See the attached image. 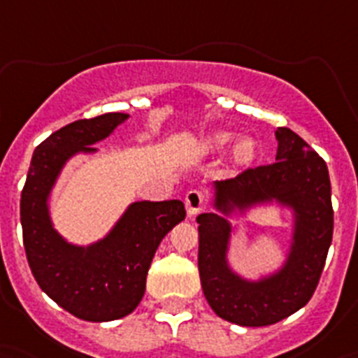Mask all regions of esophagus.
<instances>
[{"instance_id":"34e87169","label":"esophagus","mask_w":358,"mask_h":358,"mask_svg":"<svg viewBox=\"0 0 358 358\" xmlns=\"http://www.w3.org/2000/svg\"><path fill=\"white\" fill-rule=\"evenodd\" d=\"M205 203H207V196L201 191H198V189H192V191L185 194V209H187V214H191V216L200 213L205 207Z\"/></svg>"}]
</instances>
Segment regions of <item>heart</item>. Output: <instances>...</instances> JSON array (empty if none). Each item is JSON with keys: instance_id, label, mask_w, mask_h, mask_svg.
<instances>
[{"instance_id": "1", "label": "heart", "mask_w": 358, "mask_h": 358, "mask_svg": "<svg viewBox=\"0 0 358 358\" xmlns=\"http://www.w3.org/2000/svg\"><path fill=\"white\" fill-rule=\"evenodd\" d=\"M234 141V135L231 131H217L213 133L210 136H207L203 142V149L205 151H222L225 149L227 145L231 144ZM254 155H256V144H254L252 138H243V141H239L234 148V160L238 164H248V162L252 160Z\"/></svg>"}]
</instances>
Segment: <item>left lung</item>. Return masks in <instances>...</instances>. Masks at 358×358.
I'll list each match as a JSON object with an SVG mask.
<instances>
[{"label":"left lung","instance_id":"left-lung-1","mask_svg":"<svg viewBox=\"0 0 358 358\" xmlns=\"http://www.w3.org/2000/svg\"><path fill=\"white\" fill-rule=\"evenodd\" d=\"M278 155L268 166L248 167L236 178L214 183V207L223 214L257 203L290 207L294 241L279 272L261 281L239 278L227 265L232 227L216 213L200 223L198 270L205 299L217 317L239 326H268L287 319L312 299L334 236L331 185L326 162L288 127H278Z\"/></svg>","mask_w":358,"mask_h":358}]
</instances>
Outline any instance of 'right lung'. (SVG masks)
Listing matches in <instances>:
<instances>
[{
	"mask_svg": "<svg viewBox=\"0 0 358 358\" xmlns=\"http://www.w3.org/2000/svg\"><path fill=\"white\" fill-rule=\"evenodd\" d=\"M129 115L104 113L61 127L37 145L21 192L23 245L37 285L83 321L106 322L138 306L145 278L164 236L182 220L180 200L135 201L104 239L90 247L64 241L50 222L48 196L59 173L76 153H93Z\"/></svg>",
	"mask_w": 358,
	"mask_h": 358,
	"instance_id": "add662e5",
	"label": "right lung"
}]
</instances>
